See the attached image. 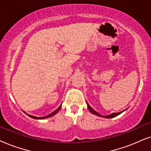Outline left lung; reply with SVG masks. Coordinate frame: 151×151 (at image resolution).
I'll return each instance as SVG.
<instances>
[{"mask_svg":"<svg viewBox=\"0 0 151 151\" xmlns=\"http://www.w3.org/2000/svg\"><path fill=\"white\" fill-rule=\"evenodd\" d=\"M86 103H87V101H86ZM87 106H88V109H89L90 111L91 112L92 114H95V115L99 116H102V117H105V118H112V117H114V116H116L119 115V114H120L122 113V112H123V111H122V112H114V113H112V114H109V115H107V116H103V115H101V114L98 113V112H96L95 111V110L92 109V108L91 107H90V106H89V104H88V103H87Z\"/></svg>","mask_w":151,"mask_h":151,"instance_id":"obj_1","label":"left lung"}]
</instances>
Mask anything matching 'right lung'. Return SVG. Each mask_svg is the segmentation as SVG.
Listing matches in <instances>:
<instances>
[{"label":"right lung","instance_id":"1","mask_svg":"<svg viewBox=\"0 0 151 151\" xmlns=\"http://www.w3.org/2000/svg\"><path fill=\"white\" fill-rule=\"evenodd\" d=\"M61 106H59V108H58L57 110H55V111H54V112H52V113H50V114H48V115H47V116H41V117H37V116H32V115H30V114H27V113H26V112H24V111H23V112H25V113H26V114H27L28 116H30V117L33 118V119H45V118H48V117H50V116H52L55 115V114H57V112H59V110L60 109H61Z\"/></svg>","mask_w":151,"mask_h":151}]
</instances>
